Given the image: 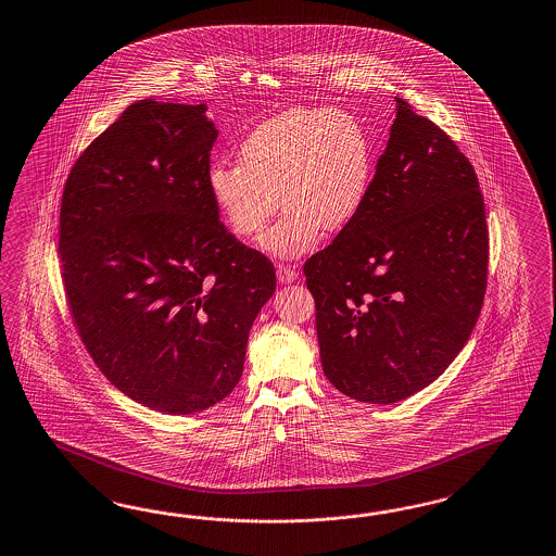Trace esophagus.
<instances>
[{"mask_svg":"<svg viewBox=\"0 0 556 556\" xmlns=\"http://www.w3.org/2000/svg\"><path fill=\"white\" fill-rule=\"evenodd\" d=\"M276 276H278V280H280L282 285H290V282H294V280L299 278V271H296V266L280 262V264L276 266Z\"/></svg>","mask_w":556,"mask_h":556,"instance_id":"obj_1","label":"esophagus"}]
</instances>
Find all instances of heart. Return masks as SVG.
<instances>
[{"mask_svg": "<svg viewBox=\"0 0 556 556\" xmlns=\"http://www.w3.org/2000/svg\"><path fill=\"white\" fill-rule=\"evenodd\" d=\"M372 181V144L363 123L339 109H290L257 125L240 161L214 159L207 187L229 229L252 238L278 207L285 212L262 238L271 256L311 252L325 231L355 222Z\"/></svg>", "mask_w": 556, "mask_h": 556, "instance_id": "heart-1", "label": "heart"}]
</instances>
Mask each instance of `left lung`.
Returning <instances> with one entry per match:
<instances>
[{
    "label": "left lung",
    "instance_id": "1",
    "mask_svg": "<svg viewBox=\"0 0 556 556\" xmlns=\"http://www.w3.org/2000/svg\"><path fill=\"white\" fill-rule=\"evenodd\" d=\"M361 214L304 264L328 381L387 405L433 383L484 304L488 226L468 157L395 99Z\"/></svg>",
    "mask_w": 556,
    "mask_h": 556
}]
</instances>
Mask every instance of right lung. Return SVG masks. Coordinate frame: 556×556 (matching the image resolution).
Wrapping results in <instances>:
<instances>
[{
	"mask_svg": "<svg viewBox=\"0 0 556 556\" xmlns=\"http://www.w3.org/2000/svg\"><path fill=\"white\" fill-rule=\"evenodd\" d=\"M205 104L139 100L76 159L58 256L74 327L102 375L153 412L228 397L276 290L270 260L219 222Z\"/></svg>",
	"mask_w": 556,
	"mask_h": 556,
	"instance_id": "right-lung-1",
	"label": "right lung"
}]
</instances>
